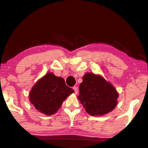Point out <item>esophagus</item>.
I'll return each mask as SVG.
<instances>
[{
    "instance_id": "esophagus-1",
    "label": "esophagus",
    "mask_w": 148,
    "mask_h": 148,
    "mask_svg": "<svg viewBox=\"0 0 148 148\" xmlns=\"http://www.w3.org/2000/svg\"><path fill=\"white\" fill-rule=\"evenodd\" d=\"M73 89L74 91L75 94H77V91H78V90H77V87H73Z\"/></svg>"
}]
</instances>
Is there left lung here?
<instances>
[{"mask_svg":"<svg viewBox=\"0 0 148 148\" xmlns=\"http://www.w3.org/2000/svg\"><path fill=\"white\" fill-rule=\"evenodd\" d=\"M78 99L91 116H102L112 112L117 104L118 92L99 75L86 73L79 86Z\"/></svg>","mask_w":148,"mask_h":148,"instance_id":"8db88e82","label":"left lung"}]
</instances>
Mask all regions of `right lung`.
<instances>
[{
  "label": "right lung",
  "mask_w": 148,
  "mask_h": 148,
  "mask_svg": "<svg viewBox=\"0 0 148 148\" xmlns=\"http://www.w3.org/2000/svg\"><path fill=\"white\" fill-rule=\"evenodd\" d=\"M74 90L64 79L47 73L35 84L29 93V100L37 110L47 116L56 113L62 102Z\"/></svg>",
  "instance_id": "obj_1"
}]
</instances>
